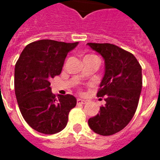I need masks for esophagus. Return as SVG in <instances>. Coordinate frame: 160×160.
I'll use <instances>...</instances> for the list:
<instances>
[{
    "label": "esophagus",
    "instance_id": "esophagus-1",
    "mask_svg": "<svg viewBox=\"0 0 160 160\" xmlns=\"http://www.w3.org/2000/svg\"><path fill=\"white\" fill-rule=\"evenodd\" d=\"M77 103L80 104H85L87 103V101L83 100V99H80V98H78V99H77Z\"/></svg>",
    "mask_w": 160,
    "mask_h": 160
}]
</instances>
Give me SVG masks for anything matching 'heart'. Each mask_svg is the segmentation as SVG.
Listing matches in <instances>:
<instances>
[{
	"instance_id": "b5f03b06",
	"label": "heart",
	"mask_w": 160,
	"mask_h": 160,
	"mask_svg": "<svg viewBox=\"0 0 160 160\" xmlns=\"http://www.w3.org/2000/svg\"><path fill=\"white\" fill-rule=\"evenodd\" d=\"M92 56V55H87V56ZM86 56H85V57H86Z\"/></svg>"
}]
</instances>
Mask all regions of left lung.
Returning a JSON list of instances; mask_svg holds the SVG:
<instances>
[{"label":"left lung","instance_id":"8db88e82","mask_svg":"<svg viewBox=\"0 0 160 160\" xmlns=\"http://www.w3.org/2000/svg\"><path fill=\"white\" fill-rule=\"evenodd\" d=\"M104 59L105 72L98 92L106 104L88 120L92 130L111 135L127 126L137 109L142 87L141 67L133 54L111 43L88 42Z\"/></svg>","mask_w":160,"mask_h":160}]
</instances>
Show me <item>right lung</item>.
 Wrapping results in <instances>:
<instances>
[{
	"instance_id": "1",
	"label": "right lung",
	"mask_w": 160,
	"mask_h": 160,
	"mask_svg": "<svg viewBox=\"0 0 160 160\" xmlns=\"http://www.w3.org/2000/svg\"><path fill=\"white\" fill-rule=\"evenodd\" d=\"M78 43L38 40L26 45L16 62L14 89L19 111L30 127L39 133L62 130L76 105L73 95L56 97L49 81L61 73L68 53Z\"/></svg>"
}]
</instances>
